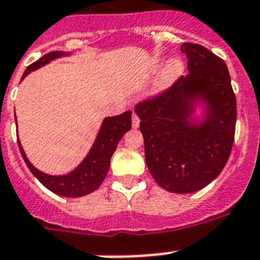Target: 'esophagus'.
Returning <instances> with one entry per match:
<instances>
[{"mask_svg": "<svg viewBox=\"0 0 260 260\" xmlns=\"http://www.w3.org/2000/svg\"><path fill=\"white\" fill-rule=\"evenodd\" d=\"M139 125H140V119H139V116H137L136 113H134V115H132V126H134V128H139Z\"/></svg>", "mask_w": 260, "mask_h": 260, "instance_id": "1", "label": "esophagus"}]
</instances>
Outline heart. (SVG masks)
<instances>
[{
	"label": "heart",
	"mask_w": 260,
	"mask_h": 260,
	"mask_svg": "<svg viewBox=\"0 0 260 260\" xmlns=\"http://www.w3.org/2000/svg\"><path fill=\"white\" fill-rule=\"evenodd\" d=\"M184 73V63L178 58H172L168 60L162 67H161L160 73L157 75L156 80L152 84L150 93L152 95H160L165 92L167 89L171 88L174 83L180 79V76Z\"/></svg>",
	"instance_id": "1"
}]
</instances>
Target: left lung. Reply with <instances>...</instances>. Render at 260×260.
<instances>
[{
	"label": "left lung",
	"mask_w": 260,
	"mask_h": 260,
	"mask_svg": "<svg viewBox=\"0 0 260 260\" xmlns=\"http://www.w3.org/2000/svg\"><path fill=\"white\" fill-rule=\"evenodd\" d=\"M187 74L165 92L135 107L145 162L165 190L197 191L219 176L230 157L237 100L226 63L197 43H182ZM204 107L203 121L192 116Z\"/></svg>",
	"instance_id": "8db88e82"
}]
</instances>
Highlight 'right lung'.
<instances>
[{"label": "right lung", "instance_id": "right-lung-1", "mask_svg": "<svg viewBox=\"0 0 260 260\" xmlns=\"http://www.w3.org/2000/svg\"><path fill=\"white\" fill-rule=\"evenodd\" d=\"M67 55H70V52L51 51L46 54L26 69L22 79L26 75H29L31 71H36L39 67L45 66L51 60ZM131 117H132L131 111H126L117 116L106 117L100 126L95 143H93L92 148L89 149L86 158L73 172L63 174V176H50V174L38 171L37 168L32 167V164L26 157L25 150L19 143V139L18 147L30 172L36 176L37 180L43 186L62 197H83V196H87V194L96 190L106 178L108 169H110L111 157L116 149L117 144L121 140L124 134L131 129V125H132Z\"/></svg>", "mask_w": 260, "mask_h": 260}]
</instances>
